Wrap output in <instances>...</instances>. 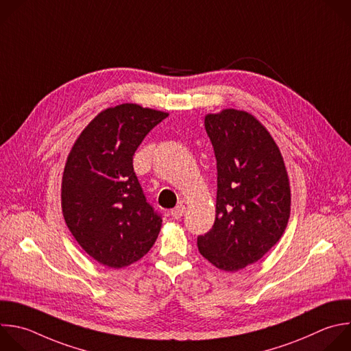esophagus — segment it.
<instances>
[{"label": "esophagus", "mask_w": 351, "mask_h": 351, "mask_svg": "<svg viewBox=\"0 0 351 351\" xmlns=\"http://www.w3.org/2000/svg\"><path fill=\"white\" fill-rule=\"evenodd\" d=\"M184 215V205H178V206H175L172 210H171V216L173 217V219H180L182 216Z\"/></svg>", "instance_id": "34e87169"}]
</instances>
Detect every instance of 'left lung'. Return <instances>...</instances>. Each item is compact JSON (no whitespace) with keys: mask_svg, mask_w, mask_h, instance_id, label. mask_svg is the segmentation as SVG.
Listing matches in <instances>:
<instances>
[{"mask_svg":"<svg viewBox=\"0 0 351 351\" xmlns=\"http://www.w3.org/2000/svg\"><path fill=\"white\" fill-rule=\"evenodd\" d=\"M216 168V215L197 239L199 254L223 271L262 259L281 239L291 215L289 178L281 152L248 111L224 108L205 115Z\"/></svg>","mask_w":351,"mask_h":351,"instance_id":"obj_1","label":"left lung"}]
</instances>
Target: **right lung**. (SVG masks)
I'll return each instance as SVG.
<instances>
[{
  "instance_id": "1",
  "label": "right lung",
  "mask_w": 351,
  "mask_h": 351,
  "mask_svg": "<svg viewBox=\"0 0 351 351\" xmlns=\"http://www.w3.org/2000/svg\"><path fill=\"white\" fill-rule=\"evenodd\" d=\"M169 114L123 103L100 111L74 142L62 178V212L80 247L111 269L127 267L154 245L161 216L146 201L134 154Z\"/></svg>"
}]
</instances>
